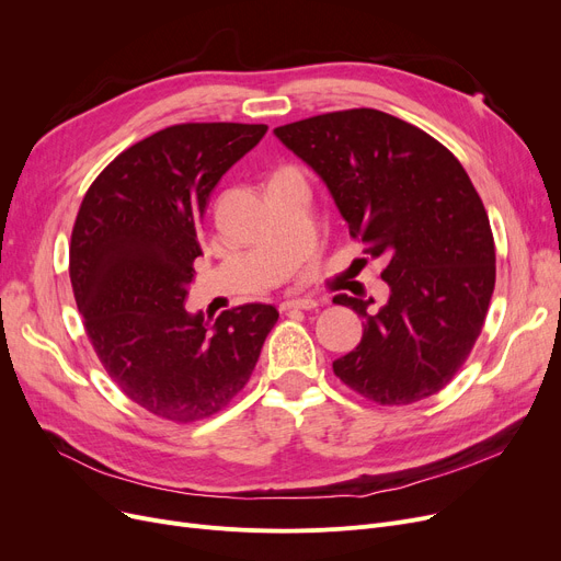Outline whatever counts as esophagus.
Returning a JSON list of instances; mask_svg holds the SVG:
<instances>
[{"instance_id": "esophagus-1", "label": "esophagus", "mask_w": 561, "mask_h": 561, "mask_svg": "<svg viewBox=\"0 0 561 561\" xmlns=\"http://www.w3.org/2000/svg\"><path fill=\"white\" fill-rule=\"evenodd\" d=\"M319 306V301L314 299V297H301V299H289V301H285L280 308L283 310H312V308H317Z\"/></svg>"}]
</instances>
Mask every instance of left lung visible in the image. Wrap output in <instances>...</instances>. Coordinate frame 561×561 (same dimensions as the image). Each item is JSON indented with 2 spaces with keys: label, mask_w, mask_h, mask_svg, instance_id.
<instances>
[{
  "label": "left lung",
  "mask_w": 561,
  "mask_h": 561,
  "mask_svg": "<svg viewBox=\"0 0 561 561\" xmlns=\"http://www.w3.org/2000/svg\"><path fill=\"white\" fill-rule=\"evenodd\" d=\"M274 135L327 184L352 237L388 262L377 312L356 297L333 304L363 317L335 377L383 407L445 388L482 333L495 287V247L482 198L445 146L377 110H350L276 127Z\"/></svg>",
  "instance_id": "8db88e82"
}]
</instances>
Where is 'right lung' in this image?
<instances>
[{"instance_id": "1", "label": "right lung", "mask_w": 561, "mask_h": 561, "mask_svg": "<svg viewBox=\"0 0 561 561\" xmlns=\"http://www.w3.org/2000/svg\"><path fill=\"white\" fill-rule=\"evenodd\" d=\"M266 125L184 123L121 152L72 228L70 283L93 350L141 409L173 422L221 411L247 386L278 310L247 304L217 322L184 308L198 228L226 171Z\"/></svg>"}]
</instances>
